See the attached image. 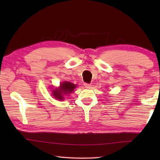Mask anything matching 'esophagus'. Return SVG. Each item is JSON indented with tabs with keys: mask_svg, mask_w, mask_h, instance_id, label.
Returning a JSON list of instances; mask_svg holds the SVG:
<instances>
[{
	"mask_svg": "<svg viewBox=\"0 0 160 160\" xmlns=\"http://www.w3.org/2000/svg\"><path fill=\"white\" fill-rule=\"evenodd\" d=\"M84 85H85V87L86 88H91V85L90 84H89V83H87V82H85L84 83Z\"/></svg>",
	"mask_w": 160,
	"mask_h": 160,
	"instance_id": "obj_1",
	"label": "esophagus"
}]
</instances>
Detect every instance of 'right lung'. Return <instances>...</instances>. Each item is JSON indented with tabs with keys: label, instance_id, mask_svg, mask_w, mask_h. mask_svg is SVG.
Wrapping results in <instances>:
<instances>
[{
	"label": "right lung",
	"instance_id": "obj_1",
	"mask_svg": "<svg viewBox=\"0 0 160 160\" xmlns=\"http://www.w3.org/2000/svg\"><path fill=\"white\" fill-rule=\"evenodd\" d=\"M75 87H76V85L71 82H63L61 84L60 89H59V90L56 89V90H54L53 92V96L56 97V99L62 100L63 99V97H62L63 96V94H68L70 92H72L74 89L75 88Z\"/></svg>",
	"mask_w": 160,
	"mask_h": 160
}]
</instances>
